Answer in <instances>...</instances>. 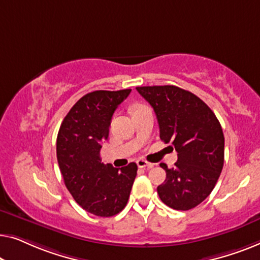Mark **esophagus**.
Here are the masks:
<instances>
[{
	"label": "esophagus",
	"mask_w": 260,
	"mask_h": 260,
	"mask_svg": "<svg viewBox=\"0 0 260 260\" xmlns=\"http://www.w3.org/2000/svg\"><path fill=\"white\" fill-rule=\"evenodd\" d=\"M137 165H138V167H140V168H145V167L151 168V167H153V164L146 161V160H144V159H139L137 161Z\"/></svg>",
	"instance_id": "obj_1"
}]
</instances>
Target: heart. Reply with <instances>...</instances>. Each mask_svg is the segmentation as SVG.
<instances>
[{
    "label": "heart",
    "instance_id": "b5f03b06",
    "mask_svg": "<svg viewBox=\"0 0 260 260\" xmlns=\"http://www.w3.org/2000/svg\"><path fill=\"white\" fill-rule=\"evenodd\" d=\"M137 107H138V106H137Z\"/></svg>",
    "mask_w": 260,
    "mask_h": 260
}]
</instances>
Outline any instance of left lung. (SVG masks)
<instances>
[{
  "instance_id": "8db88e82",
  "label": "left lung",
  "mask_w": 260,
  "mask_h": 260,
  "mask_svg": "<svg viewBox=\"0 0 260 260\" xmlns=\"http://www.w3.org/2000/svg\"><path fill=\"white\" fill-rule=\"evenodd\" d=\"M154 109L160 139L172 141L178 153L173 168L158 186L164 204L178 211L198 206L210 196L224 166V134L217 116L205 102L177 86L137 87Z\"/></svg>"
}]
</instances>
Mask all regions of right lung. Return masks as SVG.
Returning a JSON list of instances; mask_svg holds the SVG:
<instances>
[{
    "label": "right lung",
    "mask_w": 260,
    "mask_h": 260,
    "mask_svg": "<svg viewBox=\"0 0 260 260\" xmlns=\"http://www.w3.org/2000/svg\"><path fill=\"white\" fill-rule=\"evenodd\" d=\"M132 89L95 90L80 99L62 121L56 156L66 187L83 210L112 217L127 205L137 177L135 162L121 168L101 162L112 116Z\"/></svg>",
    "instance_id": "1"
}]
</instances>
